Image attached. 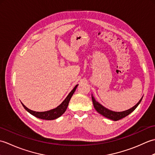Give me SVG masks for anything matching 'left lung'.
<instances>
[{"label":"left lung","instance_id":"8db88e82","mask_svg":"<svg viewBox=\"0 0 155 155\" xmlns=\"http://www.w3.org/2000/svg\"><path fill=\"white\" fill-rule=\"evenodd\" d=\"M142 98L143 97L140 98V100L139 101V103H138L136 105H134L133 107L130 108V109L124 110L123 112H115V111L110 110L109 109H108V108H105L104 107H103V105H101L99 103H98L97 101H96V100L94 99V97H93V95H92V100H93L94 107L98 113H100L101 114H102L103 116L105 117L106 118H109V119L114 120V121L118 120L121 119V118L127 117V115H128L130 113H132L133 111L135 110V108L138 107V105L140 104L141 101H142Z\"/></svg>","mask_w":155,"mask_h":155}]
</instances>
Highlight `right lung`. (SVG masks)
<instances>
[{"mask_svg":"<svg viewBox=\"0 0 155 155\" xmlns=\"http://www.w3.org/2000/svg\"><path fill=\"white\" fill-rule=\"evenodd\" d=\"M77 87H78V84L76 85L73 89L71 91V93L68 94V96L66 97V98L63 101V102H62L59 106L50 110L45 111V112L33 111L29 109V108H28L27 107H25L22 103H21L22 104L23 107H24L29 113H31L32 115H33V116L44 120H54V119H56V118L60 117L61 115L66 111V110H67L69 101H70L72 94H74L76 88H77Z\"/></svg>","mask_w":155,"mask_h":155,"instance_id":"add662e5","label":"right lung"}]
</instances>
